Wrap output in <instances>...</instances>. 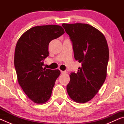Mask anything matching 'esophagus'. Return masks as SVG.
<instances>
[{
	"label": "esophagus",
	"instance_id": "obj_1",
	"mask_svg": "<svg viewBox=\"0 0 124 124\" xmlns=\"http://www.w3.org/2000/svg\"><path fill=\"white\" fill-rule=\"evenodd\" d=\"M61 73L62 74H65V73H66V71L61 70Z\"/></svg>",
	"mask_w": 124,
	"mask_h": 124
}]
</instances>
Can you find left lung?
Masks as SVG:
<instances>
[{
	"label": "left lung",
	"instance_id": "8db88e82",
	"mask_svg": "<svg viewBox=\"0 0 124 124\" xmlns=\"http://www.w3.org/2000/svg\"><path fill=\"white\" fill-rule=\"evenodd\" d=\"M62 26L72 41L75 59L81 63L77 73H70L67 91L75 102H87L106 80L109 60L107 42L100 31L88 24Z\"/></svg>",
	"mask_w": 124,
	"mask_h": 124
}]
</instances>
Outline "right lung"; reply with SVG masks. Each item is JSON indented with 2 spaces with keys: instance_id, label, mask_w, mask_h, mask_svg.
<instances>
[{
  "instance_id": "right-lung-1",
  "label": "right lung",
  "mask_w": 124,
  "mask_h": 124,
  "mask_svg": "<svg viewBox=\"0 0 124 124\" xmlns=\"http://www.w3.org/2000/svg\"><path fill=\"white\" fill-rule=\"evenodd\" d=\"M64 33L57 25L35 26L22 35L17 43L14 64L21 87L29 99L44 103L51 97L58 70L43 68L44 60L49 56V44Z\"/></svg>"
}]
</instances>
